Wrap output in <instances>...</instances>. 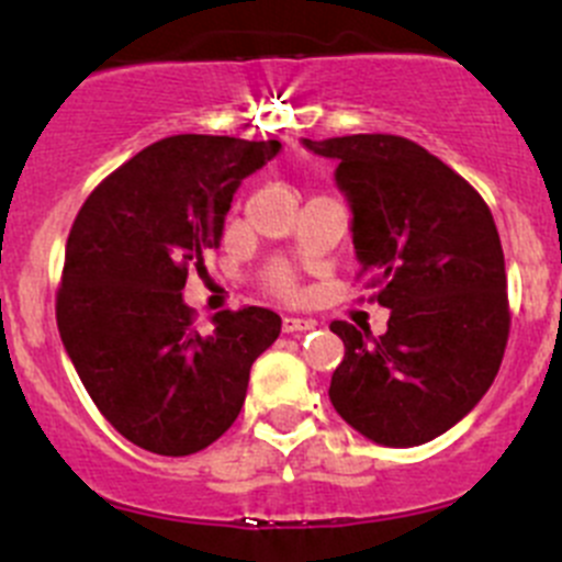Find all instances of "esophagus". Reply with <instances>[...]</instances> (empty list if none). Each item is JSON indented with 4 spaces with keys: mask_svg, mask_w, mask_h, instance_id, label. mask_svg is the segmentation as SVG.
Segmentation results:
<instances>
[{
    "mask_svg": "<svg viewBox=\"0 0 562 562\" xmlns=\"http://www.w3.org/2000/svg\"><path fill=\"white\" fill-rule=\"evenodd\" d=\"M315 326V321L310 318H285L282 321V331L293 335V331H310Z\"/></svg>",
    "mask_w": 562,
    "mask_h": 562,
    "instance_id": "34e87169",
    "label": "esophagus"
}]
</instances>
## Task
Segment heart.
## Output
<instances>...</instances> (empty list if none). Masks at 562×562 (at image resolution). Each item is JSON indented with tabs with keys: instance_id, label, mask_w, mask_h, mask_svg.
<instances>
[{
	"instance_id": "heart-1",
	"label": "heart",
	"mask_w": 562,
	"mask_h": 562,
	"mask_svg": "<svg viewBox=\"0 0 562 562\" xmlns=\"http://www.w3.org/2000/svg\"><path fill=\"white\" fill-rule=\"evenodd\" d=\"M266 285L280 293V296H296V280H293L291 269H285V266H271L269 274H266Z\"/></svg>"
}]
</instances>
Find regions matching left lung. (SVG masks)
Here are the masks:
<instances>
[{"instance_id": "8db88e82", "label": "left lung", "mask_w": 562, "mask_h": 562, "mask_svg": "<svg viewBox=\"0 0 562 562\" xmlns=\"http://www.w3.org/2000/svg\"><path fill=\"white\" fill-rule=\"evenodd\" d=\"M302 145L337 161L359 274L390 310L379 337L331 324L346 346L331 406L384 448L431 442L486 395L508 342V280L492 211L459 172L403 136Z\"/></svg>"}]
</instances>
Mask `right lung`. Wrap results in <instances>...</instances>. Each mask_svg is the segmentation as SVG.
I'll use <instances>...</instances> for the list:
<instances>
[{
    "instance_id": "obj_1",
    "label": "right lung",
    "mask_w": 562,
    "mask_h": 562,
    "mask_svg": "<svg viewBox=\"0 0 562 562\" xmlns=\"http://www.w3.org/2000/svg\"><path fill=\"white\" fill-rule=\"evenodd\" d=\"M282 145L178 134L125 161L85 200L65 244L57 326L98 412L136 448L192 456L236 423L249 368L280 335L266 307L222 310L200 335L183 302L233 194Z\"/></svg>"
}]
</instances>
